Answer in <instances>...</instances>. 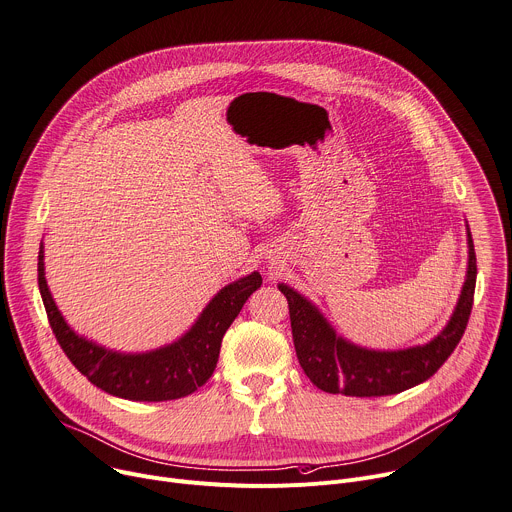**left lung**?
Instances as JSON below:
<instances>
[{
	"mask_svg": "<svg viewBox=\"0 0 512 512\" xmlns=\"http://www.w3.org/2000/svg\"><path fill=\"white\" fill-rule=\"evenodd\" d=\"M476 274V252L468 227V274L451 319L429 344L396 352L366 350L350 344L295 289L280 282L278 291L289 301L299 364L317 388L346 396H386L425 382L456 350L472 313Z\"/></svg>",
	"mask_w": 512,
	"mask_h": 512,
	"instance_id": "8db88e82",
	"label": "left lung"
}]
</instances>
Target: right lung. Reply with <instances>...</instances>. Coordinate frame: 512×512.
I'll return each mask as SVG.
<instances>
[{
    "instance_id": "obj_1",
    "label": "right lung",
    "mask_w": 512,
    "mask_h": 512,
    "mask_svg": "<svg viewBox=\"0 0 512 512\" xmlns=\"http://www.w3.org/2000/svg\"><path fill=\"white\" fill-rule=\"evenodd\" d=\"M260 285L262 276L252 272L223 287L177 342L144 354H122L89 342L67 325L46 285L42 244L38 252V287L56 342L91 384L128 401H175L203 386L217 366L227 327Z\"/></svg>"
}]
</instances>
